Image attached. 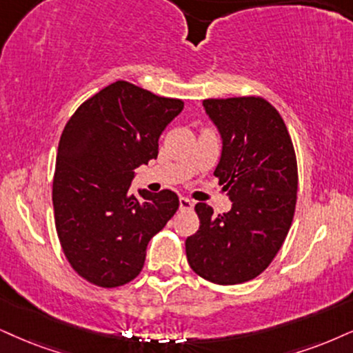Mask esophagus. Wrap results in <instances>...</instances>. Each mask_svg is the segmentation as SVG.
<instances>
[{
    "mask_svg": "<svg viewBox=\"0 0 353 353\" xmlns=\"http://www.w3.org/2000/svg\"><path fill=\"white\" fill-rule=\"evenodd\" d=\"M193 206H194V203L191 201L190 198H180V210H183V211H190V210H193Z\"/></svg>",
    "mask_w": 353,
    "mask_h": 353,
    "instance_id": "esophagus-1",
    "label": "esophagus"
}]
</instances>
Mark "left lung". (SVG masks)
I'll return each instance as SVG.
<instances>
[{"instance_id":"8db88e82","label":"left lung","mask_w":353,"mask_h":353,"mask_svg":"<svg viewBox=\"0 0 353 353\" xmlns=\"http://www.w3.org/2000/svg\"><path fill=\"white\" fill-rule=\"evenodd\" d=\"M204 110L223 136L214 176L232 201L214 216L194 206L199 228L186 239L191 270L216 285L254 280L273 262L293 223L298 162L285 121L260 97L208 98Z\"/></svg>"}]
</instances>
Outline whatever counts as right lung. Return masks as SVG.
<instances>
[{
    "instance_id": "1",
    "label": "right lung",
    "mask_w": 353,
    "mask_h": 353,
    "mask_svg": "<svg viewBox=\"0 0 353 353\" xmlns=\"http://www.w3.org/2000/svg\"><path fill=\"white\" fill-rule=\"evenodd\" d=\"M185 103L119 80L78 106L65 124L52 183L60 245L73 272L99 288L132 281L147 243L178 210L162 190H129L134 170L159 155V137Z\"/></svg>"
}]
</instances>
